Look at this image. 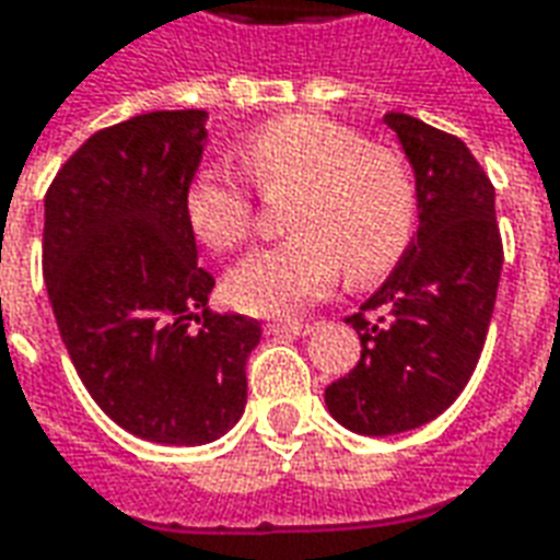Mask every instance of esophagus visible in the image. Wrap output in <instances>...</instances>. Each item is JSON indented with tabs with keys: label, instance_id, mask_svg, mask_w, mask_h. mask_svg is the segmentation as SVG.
<instances>
[{
	"label": "esophagus",
	"instance_id": "1",
	"mask_svg": "<svg viewBox=\"0 0 560 560\" xmlns=\"http://www.w3.org/2000/svg\"><path fill=\"white\" fill-rule=\"evenodd\" d=\"M267 332L269 336H312L315 327L303 320H276V324H267Z\"/></svg>",
	"mask_w": 560,
	"mask_h": 560
}]
</instances>
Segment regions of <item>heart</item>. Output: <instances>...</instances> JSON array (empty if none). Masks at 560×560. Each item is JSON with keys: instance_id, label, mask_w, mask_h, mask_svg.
<instances>
[{"instance_id": "heart-1", "label": "heart", "mask_w": 560, "mask_h": 560, "mask_svg": "<svg viewBox=\"0 0 560 560\" xmlns=\"http://www.w3.org/2000/svg\"><path fill=\"white\" fill-rule=\"evenodd\" d=\"M240 161L264 191L300 188L296 236L264 245L228 272L224 291L248 315H293L336 281H372L396 267L417 233V188L405 161L317 114L279 116L248 131ZM185 219L212 248L248 240L255 191L221 164H203L185 185Z\"/></svg>"}]
</instances>
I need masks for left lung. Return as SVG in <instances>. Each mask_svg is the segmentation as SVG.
Returning <instances> with one entry per match:
<instances>
[{"label":"left lung","mask_w":560,"mask_h":560,"mask_svg":"<svg viewBox=\"0 0 560 560\" xmlns=\"http://www.w3.org/2000/svg\"><path fill=\"white\" fill-rule=\"evenodd\" d=\"M417 179L420 228L389 279L348 324L360 363L324 393L357 434H399L444 413L477 369L504 264L494 185L453 135L408 114L384 116ZM385 315L369 322L365 311Z\"/></svg>","instance_id":"obj_1"}]
</instances>
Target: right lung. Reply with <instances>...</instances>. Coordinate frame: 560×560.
<instances>
[{
    "label": "right lung",
    "mask_w": 560,
    "mask_h": 560,
    "mask_svg": "<svg viewBox=\"0 0 560 560\" xmlns=\"http://www.w3.org/2000/svg\"><path fill=\"white\" fill-rule=\"evenodd\" d=\"M207 110H155L95 131L44 197V281L83 387L143 441L209 444L245 411L260 324L209 312L185 185Z\"/></svg>",
    "instance_id": "1"
}]
</instances>
